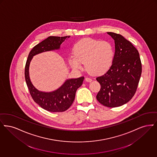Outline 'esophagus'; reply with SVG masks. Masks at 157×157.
<instances>
[{"label":"esophagus","mask_w":157,"mask_h":157,"mask_svg":"<svg viewBox=\"0 0 157 157\" xmlns=\"http://www.w3.org/2000/svg\"><path fill=\"white\" fill-rule=\"evenodd\" d=\"M85 80H86V82H91L92 81V78H90V77H86Z\"/></svg>","instance_id":"esophagus-1"}]
</instances>
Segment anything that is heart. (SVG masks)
Listing matches in <instances>:
<instances>
[{"label": "heart", "mask_w": 157, "mask_h": 157, "mask_svg": "<svg viewBox=\"0 0 157 157\" xmlns=\"http://www.w3.org/2000/svg\"><path fill=\"white\" fill-rule=\"evenodd\" d=\"M74 56L69 59V63L75 69L82 68L85 63L90 73L98 75L109 69L114 59L115 52L109 41L84 39L77 42L74 48Z\"/></svg>", "instance_id": "b5f03b06"}]
</instances>
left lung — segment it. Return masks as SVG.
Wrapping results in <instances>:
<instances>
[{
    "mask_svg": "<svg viewBox=\"0 0 157 157\" xmlns=\"http://www.w3.org/2000/svg\"><path fill=\"white\" fill-rule=\"evenodd\" d=\"M115 42V55L111 67L96 78L101 89L96 96L103 105L117 107L134 96L142 72L138 51L121 34L107 32Z\"/></svg>",
    "mask_w": 157,
    "mask_h": 157,
    "instance_id": "8db88e82",
    "label": "left lung"
}]
</instances>
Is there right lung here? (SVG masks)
Instances as JSON below:
<instances>
[{"label": "right lung", "instance_id": "add662e5", "mask_svg": "<svg viewBox=\"0 0 157 157\" xmlns=\"http://www.w3.org/2000/svg\"><path fill=\"white\" fill-rule=\"evenodd\" d=\"M49 36L36 45L30 52L25 69V76L27 87L34 102L41 108L50 112H63L70 108L75 100V92L82 84L84 77L70 79L65 82L59 89L52 93H44L38 91L30 82L29 75V67L33 56L41 52L59 49L62 43L67 37Z\"/></svg>", "mask_w": 157, "mask_h": 157}]
</instances>
